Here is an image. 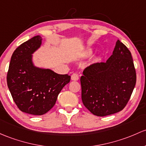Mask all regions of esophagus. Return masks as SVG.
<instances>
[{"instance_id":"esophagus-1","label":"esophagus","mask_w":146,"mask_h":146,"mask_svg":"<svg viewBox=\"0 0 146 146\" xmlns=\"http://www.w3.org/2000/svg\"><path fill=\"white\" fill-rule=\"evenodd\" d=\"M79 79V75L77 73H74L72 74L71 80H78Z\"/></svg>"}]
</instances>
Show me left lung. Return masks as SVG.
Listing matches in <instances>:
<instances>
[{
	"label": "left lung",
	"instance_id": "1",
	"mask_svg": "<svg viewBox=\"0 0 146 146\" xmlns=\"http://www.w3.org/2000/svg\"><path fill=\"white\" fill-rule=\"evenodd\" d=\"M136 82L131 54L118 40L108 60L94 63L84 70L80 78L82 103L94 115L114 114L126 106Z\"/></svg>",
	"mask_w": 146,
	"mask_h": 146
}]
</instances>
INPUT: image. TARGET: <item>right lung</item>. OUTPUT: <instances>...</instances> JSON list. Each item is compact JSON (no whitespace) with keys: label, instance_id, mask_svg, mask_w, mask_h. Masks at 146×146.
Wrapping results in <instances>:
<instances>
[{"label":"right lung","instance_id":"obj_1","mask_svg":"<svg viewBox=\"0 0 146 146\" xmlns=\"http://www.w3.org/2000/svg\"><path fill=\"white\" fill-rule=\"evenodd\" d=\"M41 42L42 38L36 36L21 44L12 54L7 74V86L18 108L35 115L51 109L63 87L70 80L68 74L33 66L31 54Z\"/></svg>","mask_w":146,"mask_h":146}]
</instances>
